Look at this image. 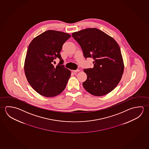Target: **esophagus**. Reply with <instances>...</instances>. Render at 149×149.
<instances>
[{
  "label": "esophagus",
  "mask_w": 149,
  "mask_h": 149,
  "mask_svg": "<svg viewBox=\"0 0 149 149\" xmlns=\"http://www.w3.org/2000/svg\"><path fill=\"white\" fill-rule=\"evenodd\" d=\"M80 70L79 69H77V70H72L73 72H79V71H80Z\"/></svg>",
  "instance_id": "obj_1"
}]
</instances>
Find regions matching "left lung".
Masks as SVG:
<instances>
[{
  "label": "left lung",
  "mask_w": 149,
  "mask_h": 149,
  "mask_svg": "<svg viewBox=\"0 0 149 149\" xmlns=\"http://www.w3.org/2000/svg\"><path fill=\"white\" fill-rule=\"evenodd\" d=\"M86 58H93L94 67L84 69L87 75L83 86L93 95L103 96L113 91L121 80L124 64L121 51L113 38L96 28L72 34Z\"/></svg>",
  "instance_id": "obj_1"
}]
</instances>
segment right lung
Segmentation results:
<instances>
[{
	"label": "right lung",
	"instance_id": "right-lung-1",
	"mask_svg": "<svg viewBox=\"0 0 149 149\" xmlns=\"http://www.w3.org/2000/svg\"><path fill=\"white\" fill-rule=\"evenodd\" d=\"M68 33L47 30L37 36L29 46L24 61V72L28 82L38 93L47 97L57 96L65 90L71 71L62 65L61 50L70 38ZM60 59L56 68L52 64Z\"/></svg>",
	"mask_w": 149,
	"mask_h": 149
}]
</instances>
